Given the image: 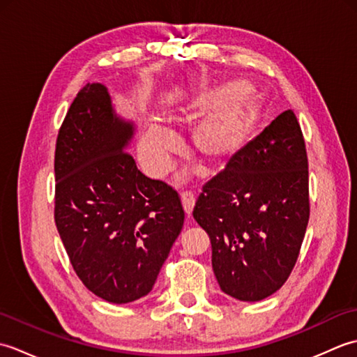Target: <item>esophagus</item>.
Segmentation results:
<instances>
[{
	"instance_id": "1",
	"label": "esophagus",
	"mask_w": 357,
	"mask_h": 357,
	"mask_svg": "<svg viewBox=\"0 0 357 357\" xmlns=\"http://www.w3.org/2000/svg\"><path fill=\"white\" fill-rule=\"evenodd\" d=\"M181 201H183V207L187 216L192 215L193 207H195V196L192 192H183L181 193Z\"/></svg>"
}]
</instances>
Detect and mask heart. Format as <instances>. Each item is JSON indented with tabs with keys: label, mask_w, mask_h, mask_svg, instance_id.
<instances>
[{
	"label": "heart",
	"mask_w": 357,
	"mask_h": 357,
	"mask_svg": "<svg viewBox=\"0 0 357 357\" xmlns=\"http://www.w3.org/2000/svg\"><path fill=\"white\" fill-rule=\"evenodd\" d=\"M259 118L256 95L247 84L227 81L192 96L173 112L172 121L193 127V149L211 169L234 161L252 138ZM179 141L162 124L150 123L142 135L139 151L149 169L161 174L170 167Z\"/></svg>",
	"instance_id": "1"
}]
</instances>
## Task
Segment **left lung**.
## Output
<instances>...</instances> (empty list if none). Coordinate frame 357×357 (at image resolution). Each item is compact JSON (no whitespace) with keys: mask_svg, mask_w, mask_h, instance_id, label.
<instances>
[{"mask_svg":"<svg viewBox=\"0 0 357 357\" xmlns=\"http://www.w3.org/2000/svg\"><path fill=\"white\" fill-rule=\"evenodd\" d=\"M193 218L208 233L221 290L256 302L290 276L310 218L304 135L287 110L202 187Z\"/></svg>","mask_w":357,"mask_h":357,"instance_id":"8db88e82","label":"left lung"}]
</instances>
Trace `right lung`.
I'll return each instance as SVG.
<instances>
[{
    "label": "right lung",
    "mask_w": 357,
    "mask_h": 357,
    "mask_svg": "<svg viewBox=\"0 0 357 357\" xmlns=\"http://www.w3.org/2000/svg\"><path fill=\"white\" fill-rule=\"evenodd\" d=\"M133 132L105 86L89 82L56 138V229L82 284L112 304L150 293L185 216L178 192L126 151Z\"/></svg>",
    "instance_id": "1"
}]
</instances>
